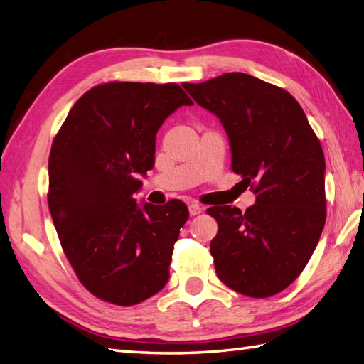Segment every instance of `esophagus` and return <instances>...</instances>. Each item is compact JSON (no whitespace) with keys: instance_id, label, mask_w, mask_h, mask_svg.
Wrapping results in <instances>:
<instances>
[{"instance_id":"esophagus-1","label":"esophagus","mask_w":364,"mask_h":364,"mask_svg":"<svg viewBox=\"0 0 364 364\" xmlns=\"http://www.w3.org/2000/svg\"><path fill=\"white\" fill-rule=\"evenodd\" d=\"M203 213V208L198 205V203H191L189 205V214L193 217V215H198Z\"/></svg>"}]
</instances>
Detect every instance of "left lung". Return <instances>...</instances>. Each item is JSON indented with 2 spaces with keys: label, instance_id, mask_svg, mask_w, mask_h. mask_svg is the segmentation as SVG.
<instances>
[{
  "label": "left lung",
  "instance_id": "1",
  "mask_svg": "<svg viewBox=\"0 0 364 364\" xmlns=\"http://www.w3.org/2000/svg\"><path fill=\"white\" fill-rule=\"evenodd\" d=\"M198 105L220 119L232 172L256 193V205L214 206L210 242L220 281L250 298L287 289L318 245L326 223V161L307 116L289 91L245 73L183 83Z\"/></svg>",
  "mask_w": 364,
  "mask_h": 364
}]
</instances>
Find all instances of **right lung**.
I'll return each mask as SVG.
<instances>
[{"label":"right lung","mask_w":364,"mask_h":364,"mask_svg":"<svg viewBox=\"0 0 364 364\" xmlns=\"http://www.w3.org/2000/svg\"><path fill=\"white\" fill-rule=\"evenodd\" d=\"M192 104L176 83L108 82L87 91L55 134L49 210L65 256L99 299L134 306L167 282L188 206H138L133 196L155 164L159 127Z\"/></svg>","instance_id":"obj_1"}]
</instances>
